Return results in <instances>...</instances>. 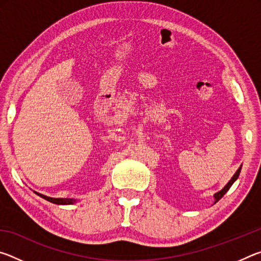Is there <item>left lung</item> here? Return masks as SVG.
<instances>
[{"label": "left lung", "mask_w": 261, "mask_h": 261, "mask_svg": "<svg viewBox=\"0 0 261 261\" xmlns=\"http://www.w3.org/2000/svg\"><path fill=\"white\" fill-rule=\"evenodd\" d=\"M241 169H242V166L240 167V168H238V169H237V171H236V173L235 174H233V176H232V177L230 178V180H229V182L226 184V187H224L222 190H220V191L219 192H216L215 194H214V204H215V202H218L220 199H221V198H222L223 196H224V194H226L227 193V191H228V190L229 189H230L231 188V185L233 184V183H235L236 182V179L238 178V176H240V173H241Z\"/></svg>", "instance_id": "8db88e82"}]
</instances>
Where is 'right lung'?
<instances>
[{
    "label": "right lung",
    "instance_id": "1",
    "mask_svg": "<svg viewBox=\"0 0 261 261\" xmlns=\"http://www.w3.org/2000/svg\"><path fill=\"white\" fill-rule=\"evenodd\" d=\"M35 193H37L39 197L46 199L47 201H50V202H53V204H56V205H72V204H74V202H77L76 199H71V198H51V197H47V196H45V194H41L39 192H35Z\"/></svg>",
    "mask_w": 261,
    "mask_h": 261
}]
</instances>
